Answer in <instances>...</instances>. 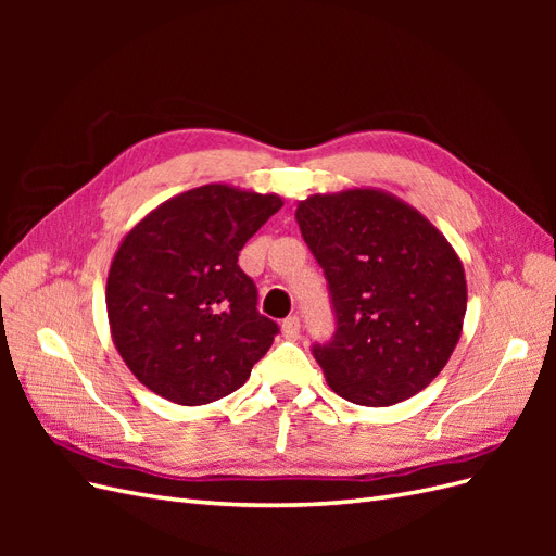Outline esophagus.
I'll return each instance as SVG.
<instances>
[{"label": "esophagus", "mask_w": 556, "mask_h": 556, "mask_svg": "<svg viewBox=\"0 0 556 556\" xmlns=\"http://www.w3.org/2000/svg\"><path fill=\"white\" fill-rule=\"evenodd\" d=\"M299 331H301V323H299L296 315H290V317L282 319V333H285V339L296 341V339H299Z\"/></svg>", "instance_id": "34e87169"}]
</instances>
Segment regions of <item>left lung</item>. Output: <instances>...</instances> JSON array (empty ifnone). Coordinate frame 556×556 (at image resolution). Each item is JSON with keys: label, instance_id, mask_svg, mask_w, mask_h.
Instances as JSON below:
<instances>
[{"label": "left lung", "instance_id": "8db88e82", "mask_svg": "<svg viewBox=\"0 0 556 556\" xmlns=\"http://www.w3.org/2000/svg\"><path fill=\"white\" fill-rule=\"evenodd\" d=\"M294 215L336 311L333 339L313 345L331 390L374 408L422 392L457 348L466 315V276L450 241L378 188L311 194Z\"/></svg>", "mask_w": 556, "mask_h": 556}]
</instances>
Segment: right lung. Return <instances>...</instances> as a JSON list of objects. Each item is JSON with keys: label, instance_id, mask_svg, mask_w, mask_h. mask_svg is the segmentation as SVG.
<instances>
[{"label": "right lung", "instance_id": "1", "mask_svg": "<svg viewBox=\"0 0 556 556\" xmlns=\"http://www.w3.org/2000/svg\"><path fill=\"white\" fill-rule=\"evenodd\" d=\"M278 194L225 182L180 192L150 211L117 245L106 280L115 350L150 392L204 406L250 378L278 325L260 315L239 252Z\"/></svg>", "mask_w": 556, "mask_h": 556}]
</instances>
